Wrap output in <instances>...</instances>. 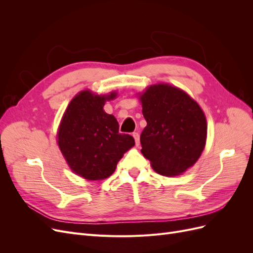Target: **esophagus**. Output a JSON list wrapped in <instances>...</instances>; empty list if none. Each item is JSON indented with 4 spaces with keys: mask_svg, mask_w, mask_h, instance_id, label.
Masks as SVG:
<instances>
[{
    "mask_svg": "<svg viewBox=\"0 0 253 253\" xmlns=\"http://www.w3.org/2000/svg\"><path fill=\"white\" fill-rule=\"evenodd\" d=\"M133 137H134V139H135V143H136V145H139V133L138 132H134L133 133Z\"/></svg>",
    "mask_w": 253,
    "mask_h": 253,
    "instance_id": "1",
    "label": "esophagus"
}]
</instances>
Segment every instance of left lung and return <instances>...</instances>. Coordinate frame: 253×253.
<instances>
[{"label": "left lung", "mask_w": 253, "mask_h": 253, "mask_svg": "<svg viewBox=\"0 0 253 253\" xmlns=\"http://www.w3.org/2000/svg\"><path fill=\"white\" fill-rule=\"evenodd\" d=\"M147 126L140 135L141 153L158 174L179 175L200 158L206 144L205 114L185 91L167 84L140 96Z\"/></svg>", "instance_id": "8db88e82"}]
</instances>
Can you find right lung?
Wrapping results in <instances>:
<instances>
[{
  "label": "right lung",
  "mask_w": 253,
  "mask_h": 253,
  "mask_svg": "<svg viewBox=\"0 0 253 253\" xmlns=\"http://www.w3.org/2000/svg\"><path fill=\"white\" fill-rule=\"evenodd\" d=\"M108 97L83 90L68 104L58 132V144L71 169L85 179L111 176L121 157L135 144L131 135L119 133L113 115L103 111Z\"/></svg>",
  "instance_id": "1"
}]
</instances>
